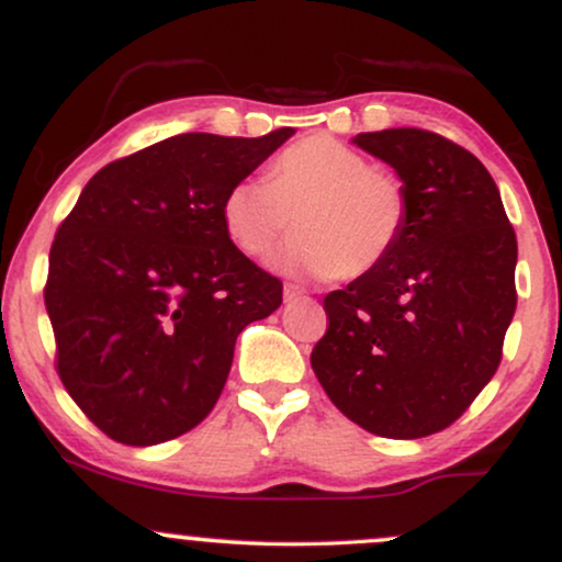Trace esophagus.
<instances>
[{"label": "esophagus", "instance_id": "34e87169", "mask_svg": "<svg viewBox=\"0 0 562 562\" xmlns=\"http://www.w3.org/2000/svg\"><path fill=\"white\" fill-rule=\"evenodd\" d=\"M285 303H293V301H301V299H306V290L303 288H299V285H285Z\"/></svg>", "mask_w": 562, "mask_h": 562}]
</instances>
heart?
I'll use <instances>...</instances> for the list:
<instances>
[{
    "mask_svg": "<svg viewBox=\"0 0 562 562\" xmlns=\"http://www.w3.org/2000/svg\"><path fill=\"white\" fill-rule=\"evenodd\" d=\"M232 245L261 259L288 235L274 267L357 280L391 256L406 224L404 187L344 142L312 134L272 160L267 182L243 179L222 200Z\"/></svg>",
    "mask_w": 562,
    "mask_h": 562,
    "instance_id": "heart-1",
    "label": "heart"
}]
</instances>
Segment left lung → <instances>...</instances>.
<instances>
[{"mask_svg": "<svg viewBox=\"0 0 562 562\" xmlns=\"http://www.w3.org/2000/svg\"><path fill=\"white\" fill-rule=\"evenodd\" d=\"M353 145L391 166L406 224L391 256L325 295L312 367L359 428L423 438L449 428L494 378L513 322L518 240L492 173L425 128H383Z\"/></svg>", "mask_w": 562, "mask_h": 562, "instance_id": "1", "label": "left lung"}]
</instances>
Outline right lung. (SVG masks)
I'll list each match as a JSON object with an SVG mask.
<instances>
[{
	"label": "right lung",
	"instance_id": "right-lung-1",
	"mask_svg": "<svg viewBox=\"0 0 562 562\" xmlns=\"http://www.w3.org/2000/svg\"><path fill=\"white\" fill-rule=\"evenodd\" d=\"M293 128L177 134L89 179L49 250L57 375L113 441L153 447L214 409L235 340L282 282L229 240L222 200Z\"/></svg>",
	"mask_w": 562,
	"mask_h": 562
}]
</instances>
